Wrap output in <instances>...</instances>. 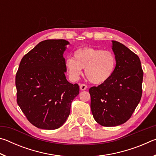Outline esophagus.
<instances>
[{
  "instance_id": "obj_1",
  "label": "esophagus",
  "mask_w": 156,
  "mask_h": 156,
  "mask_svg": "<svg viewBox=\"0 0 156 156\" xmlns=\"http://www.w3.org/2000/svg\"><path fill=\"white\" fill-rule=\"evenodd\" d=\"M87 88V86L85 84H80V89L82 91L86 90Z\"/></svg>"
}]
</instances>
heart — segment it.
<instances>
[{
	"label": "heart",
	"instance_id": "b5f03b06",
	"mask_svg": "<svg viewBox=\"0 0 156 156\" xmlns=\"http://www.w3.org/2000/svg\"><path fill=\"white\" fill-rule=\"evenodd\" d=\"M73 58L66 60L65 67L72 80H78L84 72L92 83H105L115 72L117 60L114 53L109 50H102L86 47L76 50Z\"/></svg>",
	"mask_w": 156,
	"mask_h": 156
}]
</instances>
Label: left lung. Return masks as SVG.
I'll return each instance as SVG.
<instances>
[{"mask_svg":"<svg viewBox=\"0 0 156 156\" xmlns=\"http://www.w3.org/2000/svg\"><path fill=\"white\" fill-rule=\"evenodd\" d=\"M117 65L110 80L89 89L95 120L104 126L126 122L140 101L143 71L139 57L123 44L112 41Z\"/></svg>","mask_w":156,"mask_h":156,"instance_id":"obj_1","label":"left lung"}]
</instances>
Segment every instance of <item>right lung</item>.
<instances>
[{
	"mask_svg": "<svg viewBox=\"0 0 156 156\" xmlns=\"http://www.w3.org/2000/svg\"><path fill=\"white\" fill-rule=\"evenodd\" d=\"M68 41L39 43L21 60L16 75L17 103L36 127L53 130L61 126L79 94L78 84L66 79L63 53Z\"/></svg>",
	"mask_w": 156,
	"mask_h": 156,
	"instance_id": "right-lung-1",
	"label": "right lung"
}]
</instances>
